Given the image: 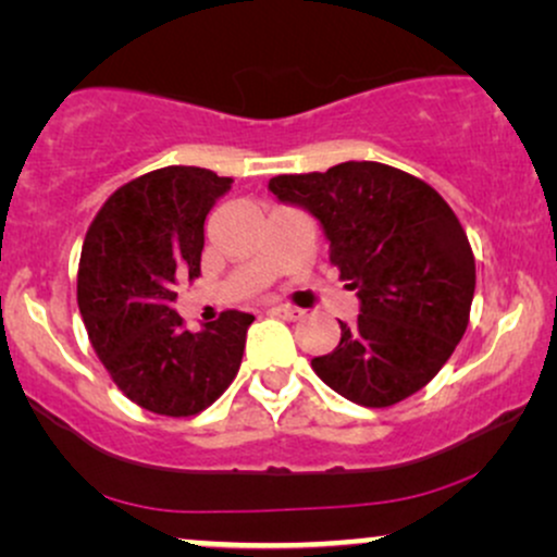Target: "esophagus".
<instances>
[{
    "label": "esophagus",
    "instance_id": "1",
    "mask_svg": "<svg viewBox=\"0 0 557 557\" xmlns=\"http://www.w3.org/2000/svg\"><path fill=\"white\" fill-rule=\"evenodd\" d=\"M268 315H276V318H286V320H299L302 318V310L289 305H268Z\"/></svg>",
    "mask_w": 557,
    "mask_h": 557
}]
</instances>
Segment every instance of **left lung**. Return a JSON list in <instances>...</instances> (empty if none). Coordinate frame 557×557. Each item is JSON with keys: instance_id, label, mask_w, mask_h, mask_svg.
I'll list each match as a JSON object with an SVG mask.
<instances>
[{"instance_id": "obj_1", "label": "left lung", "mask_w": 557, "mask_h": 557, "mask_svg": "<svg viewBox=\"0 0 557 557\" xmlns=\"http://www.w3.org/2000/svg\"><path fill=\"white\" fill-rule=\"evenodd\" d=\"M268 189L323 226L331 263L357 289V323L342 325L312 370L362 407H394L454 355L474 299V255L456 213L428 182L377 161L281 174Z\"/></svg>"}]
</instances>
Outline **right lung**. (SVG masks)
I'll use <instances>...</instances> for the list:
<instances>
[{
	"label": "right lung",
	"mask_w": 557,
	"mask_h": 557,
	"mask_svg": "<svg viewBox=\"0 0 557 557\" xmlns=\"http://www.w3.org/2000/svg\"><path fill=\"white\" fill-rule=\"evenodd\" d=\"M228 187L211 169H156L116 189L85 234V331L122 394L156 414H198L242 364L250 312L226 310L189 333L174 310L176 281L200 273L202 224Z\"/></svg>",
	"instance_id": "right-lung-1"
}]
</instances>
